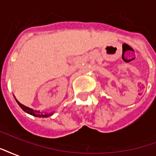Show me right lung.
<instances>
[{"mask_svg": "<svg viewBox=\"0 0 156 156\" xmlns=\"http://www.w3.org/2000/svg\"><path fill=\"white\" fill-rule=\"evenodd\" d=\"M16 103L18 104V105L22 108V110L23 111H25L26 113H27L29 115H33V116H35V117H39V118H47L49 117V116H51V115H53V113L54 112H51V113H41L40 111H37V110H34V109H32L31 108H28V107H27L25 105H22L18 100H16Z\"/></svg>", "mask_w": 156, "mask_h": 156, "instance_id": "add662e5", "label": "right lung"}]
</instances>
